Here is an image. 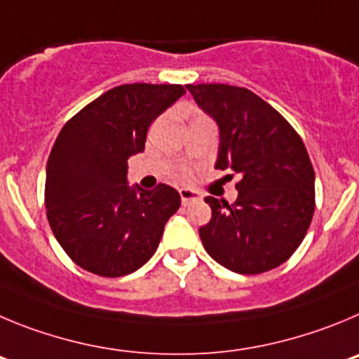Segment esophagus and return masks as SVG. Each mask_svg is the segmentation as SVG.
<instances>
[{
	"instance_id": "34e87169",
	"label": "esophagus",
	"mask_w": 359,
	"mask_h": 359,
	"mask_svg": "<svg viewBox=\"0 0 359 359\" xmlns=\"http://www.w3.org/2000/svg\"><path fill=\"white\" fill-rule=\"evenodd\" d=\"M179 193H180V200H182L184 205H187V203L196 202V200L202 198V196H200V193H196L195 189H187V187H182Z\"/></svg>"
}]
</instances>
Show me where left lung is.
Listing matches in <instances>:
<instances>
[{"label": "left lung", "instance_id": "obj_1", "mask_svg": "<svg viewBox=\"0 0 359 359\" xmlns=\"http://www.w3.org/2000/svg\"><path fill=\"white\" fill-rule=\"evenodd\" d=\"M186 87L218 123L216 168L240 175L234 203L205 198L212 216L198 231L203 248L236 273L268 272L292 257L311 224L315 172L308 150L295 128L245 87Z\"/></svg>", "mask_w": 359, "mask_h": 359}]
</instances>
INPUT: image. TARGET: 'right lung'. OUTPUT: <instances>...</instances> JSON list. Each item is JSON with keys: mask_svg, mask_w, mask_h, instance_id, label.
Instances as JSON below:
<instances>
[{"mask_svg": "<svg viewBox=\"0 0 359 359\" xmlns=\"http://www.w3.org/2000/svg\"><path fill=\"white\" fill-rule=\"evenodd\" d=\"M186 93L179 83H125L67 121L46 164L44 205L60 247L80 268L123 277L159 247L180 195L166 184H127V161L144 150L151 121Z\"/></svg>", "mask_w": 359, "mask_h": 359, "instance_id": "obj_1", "label": "right lung"}]
</instances>
